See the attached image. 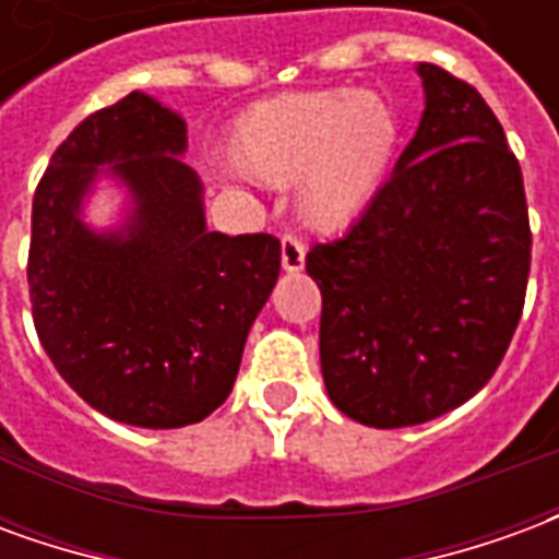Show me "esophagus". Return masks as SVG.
Here are the masks:
<instances>
[{
  "label": "esophagus",
  "instance_id": "1",
  "mask_svg": "<svg viewBox=\"0 0 559 559\" xmlns=\"http://www.w3.org/2000/svg\"><path fill=\"white\" fill-rule=\"evenodd\" d=\"M281 266L287 272H299L305 266V242L293 233H284L281 239Z\"/></svg>",
  "mask_w": 559,
  "mask_h": 559
}]
</instances>
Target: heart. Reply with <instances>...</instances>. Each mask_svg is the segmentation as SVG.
Returning <instances> with one entry per match:
<instances>
[{
	"label": "heart",
	"mask_w": 559,
	"mask_h": 559,
	"mask_svg": "<svg viewBox=\"0 0 559 559\" xmlns=\"http://www.w3.org/2000/svg\"><path fill=\"white\" fill-rule=\"evenodd\" d=\"M401 146V116L377 92L281 95L239 116L227 164L263 185L296 182L305 224L341 230L371 206Z\"/></svg>",
	"instance_id": "obj_1"
}]
</instances>
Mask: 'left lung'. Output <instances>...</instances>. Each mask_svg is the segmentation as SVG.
<instances>
[{"label": "left lung", "mask_w": 559, "mask_h": 559, "mask_svg": "<svg viewBox=\"0 0 559 559\" xmlns=\"http://www.w3.org/2000/svg\"><path fill=\"white\" fill-rule=\"evenodd\" d=\"M425 114L350 230L305 260L332 404L371 428L455 411L503 362L533 233L515 152L467 80L419 62Z\"/></svg>", "instance_id": "8db88e82"}]
</instances>
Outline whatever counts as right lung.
Wrapping results in <instances>:
<instances>
[{"mask_svg":"<svg viewBox=\"0 0 559 559\" xmlns=\"http://www.w3.org/2000/svg\"><path fill=\"white\" fill-rule=\"evenodd\" d=\"M182 148V119L131 92L62 140L32 200L41 347L86 404L140 428H182L227 401L281 272L275 236L206 230ZM102 163L135 194L126 234L98 237L76 218Z\"/></svg>","mask_w":559,"mask_h":559,"instance_id":"add662e5","label":"right lung"}]
</instances>
